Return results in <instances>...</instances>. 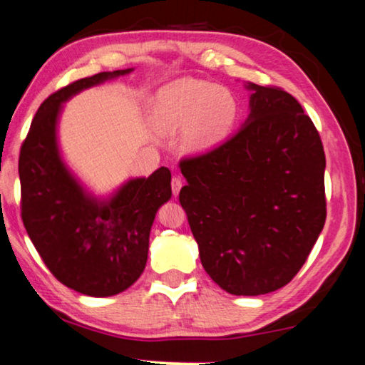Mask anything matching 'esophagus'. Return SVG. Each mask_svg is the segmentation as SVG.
Wrapping results in <instances>:
<instances>
[{
	"mask_svg": "<svg viewBox=\"0 0 365 365\" xmlns=\"http://www.w3.org/2000/svg\"><path fill=\"white\" fill-rule=\"evenodd\" d=\"M181 187H182V179L179 178V176H173V179H171V189H173V194L178 195V194H179V190H181Z\"/></svg>",
	"mask_w": 365,
	"mask_h": 365,
	"instance_id": "34e87169",
	"label": "esophagus"
}]
</instances>
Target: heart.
I'll return each mask as SVG.
<instances>
[{
	"instance_id": "b5f03b06",
	"label": "heart",
	"mask_w": 365,
	"mask_h": 365,
	"mask_svg": "<svg viewBox=\"0 0 365 365\" xmlns=\"http://www.w3.org/2000/svg\"><path fill=\"white\" fill-rule=\"evenodd\" d=\"M239 106L228 88L217 83L182 79L165 87L153 105V121L166 134L182 130L187 152L212 150L231 134Z\"/></svg>"
}]
</instances>
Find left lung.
<instances>
[{
  "label": "left lung",
  "instance_id": "1",
  "mask_svg": "<svg viewBox=\"0 0 365 365\" xmlns=\"http://www.w3.org/2000/svg\"><path fill=\"white\" fill-rule=\"evenodd\" d=\"M249 116L215 150L181 160L179 202L220 288L259 296L288 284L327 218L325 152L292 95L249 82Z\"/></svg>",
  "mask_w": 365,
  "mask_h": 365
}]
</instances>
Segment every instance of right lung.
<instances>
[{"instance_id":"1","label":"right lung","mask_w":365,"mask_h":365,"mask_svg":"<svg viewBox=\"0 0 365 365\" xmlns=\"http://www.w3.org/2000/svg\"><path fill=\"white\" fill-rule=\"evenodd\" d=\"M133 71L98 73L51 93L35 113L19 155L21 210L29 237L58 282L93 297L123 292L142 274L155 215L171 199V173L161 166L98 199L63 161L58 119L71 97Z\"/></svg>"}]
</instances>
